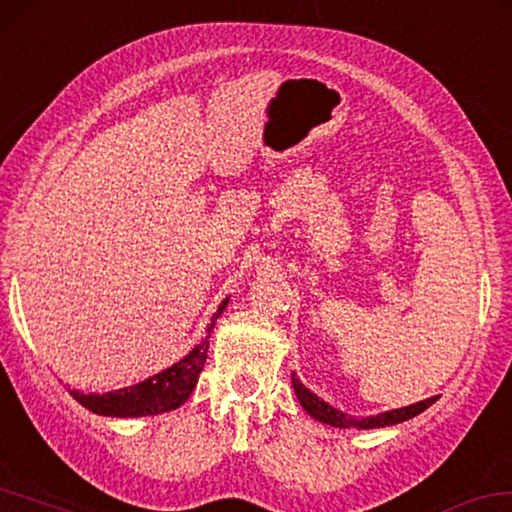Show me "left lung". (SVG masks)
I'll return each instance as SVG.
<instances>
[{"label":"left lung","mask_w":512,"mask_h":512,"mask_svg":"<svg viewBox=\"0 0 512 512\" xmlns=\"http://www.w3.org/2000/svg\"><path fill=\"white\" fill-rule=\"evenodd\" d=\"M293 389L297 393V400H300V405L304 407L306 412H309L313 419H318L320 423H327V426H334V428H384V426H393V423H400V421H407L412 419V416L421 414L423 410H428V407L435 403L437 396L421 400V403H414L410 407H400V410H393V412H384V414H377V416H368V419H361L355 421L350 419L348 414L334 410L332 405H327L325 400H320L316 393H311L309 389L304 387V384L297 380L293 375Z\"/></svg>","instance_id":"1"}]
</instances>
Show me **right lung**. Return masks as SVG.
I'll return each instance as SVG.
<instances>
[{
    "label": "right lung",
    "mask_w": 512,
    "mask_h": 512,
    "mask_svg": "<svg viewBox=\"0 0 512 512\" xmlns=\"http://www.w3.org/2000/svg\"><path fill=\"white\" fill-rule=\"evenodd\" d=\"M226 304H229V300L219 304V309L215 311V316H212L206 329L203 341L196 345L190 355L167 368V371L157 373L151 380L139 382L135 387L109 391L102 393V396L100 393H89V396H86V393L80 391H70V396H73L80 405H84L86 410L105 416H153L176 410V407H180L187 398H190L192 389L196 387V382H199V375L203 371V366H206L208 357L210 332L212 327H215L217 318L222 316Z\"/></svg>",
    "instance_id": "obj_1"
}]
</instances>
